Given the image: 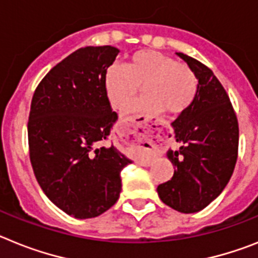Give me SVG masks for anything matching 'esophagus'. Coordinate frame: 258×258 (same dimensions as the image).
<instances>
[{
	"label": "esophagus",
	"mask_w": 258,
	"mask_h": 258,
	"mask_svg": "<svg viewBox=\"0 0 258 258\" xmlns=\"http://www.w3.org/2000/svg\"><path fill=\"white\" fill-rule=\"evenodd\" d=\"M139 135H140V134H139ZM143 136H144V135H143ZM135 138L138 139V143H140V144H144V143H149V142H147V140H145V139H139L138 132H135ZM149 144H151V143H149Z\"/></svg>",
	"instance_id": "obj_1"
}]
</instances>
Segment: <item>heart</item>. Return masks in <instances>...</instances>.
Here are the masks:
<instances>
[{
  "label": "heart",
  "mask_w": 258,
  "mask_h": 258,
  "mask_svg": "<svg viewBox=\"0 0 258 258\" xmlns=\"http://www.w3.org/2000/svg\"><path fill=\"white\" fill-rule=\"evenodd\" d=\"M142 86L147 96L131 105L127 113L165 110L180 114L194 102L197 78L187 64L156 50L136 51L124 66L113 64L105 73V93L114 109L127 106Z\"/></svg>",
  "instance_id": "heart-1"
}]
</instances>
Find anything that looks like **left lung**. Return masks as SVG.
Here are the masks:
<instances>
[{
	"mask_svg": "<svg viewBox=\"0 0 258 258\" xmlns=\"http://www.w3.org/2000/svg\"><path fill=\"white\" fill-rule=\"evenodd\" d=\"M196 75L195 100L171 123L175 142L167 158L175 166L169 182L157 187L163 204L180 213H196L222 194L237 158L239 124L227 93L205 64L176 53Z\"/></svg>",
	"mask_w": 258,
	"mask_h": 258,
	"instance_id": "left-lung-1",
	"label": "left lung"
}]
</instances>
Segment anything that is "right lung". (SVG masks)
Listing matches in <instances>:
<instances>
[{"mask_svg": "<svg viewBox=\"0 0 258 258\" xmlns=\"http://www.w3.org/2000/svg\"><path fill=\"white\" fill-rule=\"evenodd\" d=\"M119 49L86 46L55 64L33 93L28 119L30 158L49 200L69 216L93 218L110 209L132 161L106 145L118 119L104 76Z\"/></svg>", "mask_w": 258, "mask_h": 258, "instance_id": "1", "label": "right lung"}]
</instances>
